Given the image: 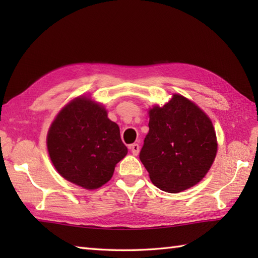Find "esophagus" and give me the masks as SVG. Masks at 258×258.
Returning <instances> with one entry per match:
<instances>
[{
  "label": "esophagus",
  "instance_id": "1",
  "mask_svg": "<svg viewBox=\"0 0 258 258\" xmlns=\"http://www.w3.org/2000/svg\"><path fill=\"white\" fill-rule=\"evenodd\" d=\"M130 150H131V152L133 153V155H138L139 152H140V145L136 144V143L131 144L130 145Z\"/></svg>",
  "mask_w": 258,
  "mask_h": 258
}]
</instances>
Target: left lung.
I'll use <instances>...</instances> for the list:
<instances>
[{"instance_id": "8db88e82", "label": "left lung", "mask_w": 258, "mask_h": 258, "mask_svg": "<svg viewBox=\"0 0 258 258\" xmlns=\"http://www.w3.org/2000/svg\"><path fill=\"white\" fill-rule=\"evenodd\" d=\"M150 131L140 160L152 183L167 193H178L205 176L216 156L213 124L193 102L175 94L163 107L150 111Z\"/></svg>"}]
</instances>
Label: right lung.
Returning a JSON list of instances; mask_svg holds the SVG:
<instances>
[{
	"label": "right lung",
	"mask_w": 258,
	"mask_h": 258,
	"mask_svg": "<svg viewBox=\"0 0 258 258\" xmlns=\"http://www.w3.org/2000/svg\"><path fill=\"white\" fill-rule=\"evenodd\" d=\"M47 150L56 171L86 189L107 183L127 154L118 125L86 97L75 98L58 113L48 131Z\"/></svg>",
	"instance_id": "right-lung-1"
}]
</instances>
